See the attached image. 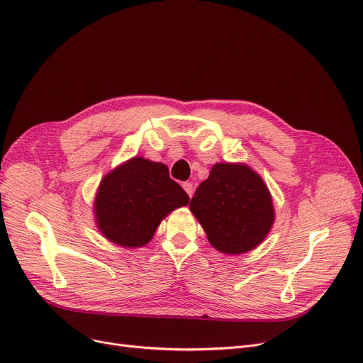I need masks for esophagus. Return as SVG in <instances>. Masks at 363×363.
<instances>
[{"label":"esophagus","mask_w":363,"mask_h":363,"mask_svg":"<svg viewBox=\"0 0 363 363\" xmlns=\"http://www.w3.org/2000/svg\"><path fill=\"white\" fill-rule=\"evenodd\" d=\"M182 188L185 189V192H186V194H188L189 197L192 196V191H194V186H192L191 182H184V184H182Z\"/></svg>","instance_id":"1"}]
</instances>
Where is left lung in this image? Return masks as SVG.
<instances>
[{
  "label": "left lung",
  "instance_id": "obj_1",
  "mask_svg": "<svg viewBox=\"0 0 363 363\" xmlns=\"http://www.w3.org/2000/svg\"><path fill=\"white\" fill-rule=\"evenodd\" d=\"M189 208L206 230L208 242L223 254L254 250L274 220L267 186L244 164H214L191 199Z\"/></svg>",
  "mask_w": 363,
  "mask_h": 363
}]
</instances>
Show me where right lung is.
I'll return each instance as SVG.
<instances>
[{
	"mask_svg": "<svg viewBox=\"0 0 363 363\" xmlns=\"http://www.w3.org/2000/svg\"><path fill=\"white\" fill-rule=\"evenodd\" d=\"M188 201L163 163L134 157L102 179L94 211L109 240L134 248L146 245L163 217Z\"/></svg>",
	"mask_w": 363,
	"mask_h": 363,
	"instance_id": "right-lung-1",
	"label": "right lung"
}]
</instances>
